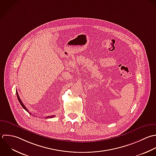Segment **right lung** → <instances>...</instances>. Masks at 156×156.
<instances>
[{"instance_id":"add662e5","label":"right lung","mask_w":156,"mask_h":156,"mask_svg":"<svg viewBox=\"0 0 156 156\" xmlns=\"http://www.w3.org/2000/svg\"><path fill=\"white\" fill-rule=\"evenodd\" d=\"M16 95H17V99H18V101H19V103H20V105L22 106V108L25 110V111H27L28 112H29V111H28V109H27V108L24 106V105L23 104V103L22 102V101H21V100L20 99V97H19V95H18V93H17V92H16ZM30 113V112H29ZM31 115H32L31 113H30ZM55 115H53V116H47V117H45V119H49V118H52V117H55Z\"/></svg>"}]
</instances>
